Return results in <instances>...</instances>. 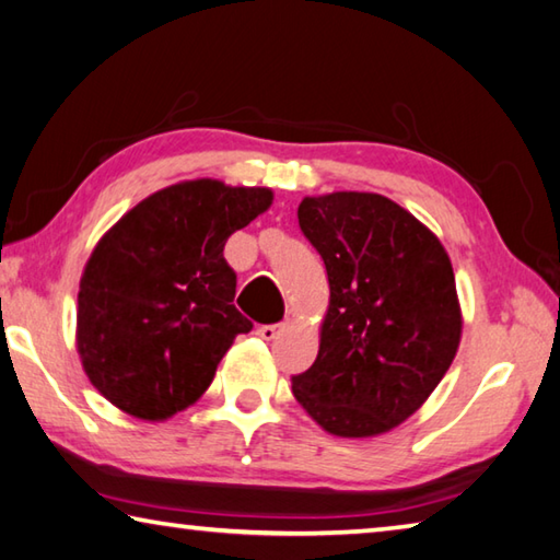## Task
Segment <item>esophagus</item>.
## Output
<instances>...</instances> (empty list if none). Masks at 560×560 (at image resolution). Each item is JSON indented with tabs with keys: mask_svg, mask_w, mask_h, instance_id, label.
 <instances>
[{
	"mask_svg": "<svg viewBox=\"0 0 560 560\" xmlns=\"http://www.w3.org/2000/svg\"><path fill=\"white\" fill-rule=\"evenodd\" d=\"M283 323H273V325H261L259 330H257V335L261 337V339H267V342H271V339H277L281 332H283Z\"/></svg>",
	"mask_w": 560,
	"mask_h": 560,
	"instance_id": "obj_1",
	"label": "esophagus"
}]
</instances>
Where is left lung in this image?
<instances>
[{
  "label": "left lung",
  "mask_w": 560,
  "mask_h": 560,
  "mask_svg": "<svg viewBox=\"0 0 560 560\" xmlns=\"http://www.w3.org/2000/svg\"><path fill=\"white\" fill-rule=\"evenodd\" d=\"M301 233L330 281L320 349L293 396L337 436L408 420L452 366L462 339L454 269L418 218L381 194L337 191L299 206Z\"/></svg>",
  "instance_id": "obj_1"
}]
</instances>
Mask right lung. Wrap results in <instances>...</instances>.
<instances>
[{
    "label": "right lung",
    "mask_w": 560,
    "mask_h": 560,
    "mask_svg": "<svg viewBox=\"0 0 560 560\" xmlns=\"http://www.w3.org/2000/svg\"><path fill=\"white\" fill-rule=\"evenodd\" d=\"M271 203L259 186L174 184L98 240L77 295V347L94 388L140 420H164L211 386L252 330L233 299L225 240Z\"/></svg>",
    "instance_id": "1"
}]
</instances>
